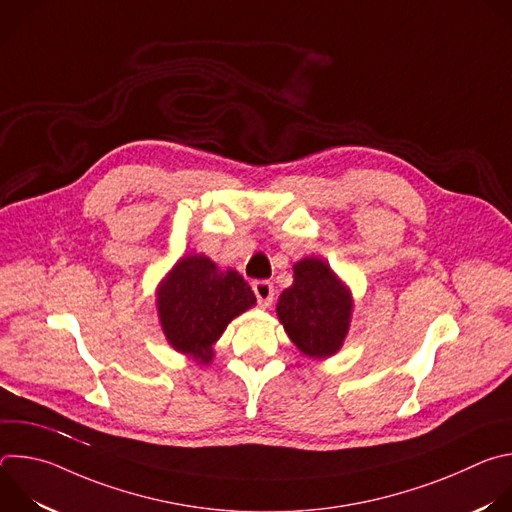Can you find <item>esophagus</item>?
<instances>
[{
  "instance_id": "obj_1",
  "label": "esophagus",
  "mask_w": 512,
  "mask_h": 512,
  "mask_svg": "<svg viewBox=\"0 0 512 512\" xmlns=\"http://www.w3.org/2000/svg\"><path fill=\"white\" fill-rule=\"evenodd\" d=\"M253 291L257 296V302L261 308H269L271 302H273V283L267 281V279H261V281H255L253 283Z\"/></svg>"
}]
</instances>
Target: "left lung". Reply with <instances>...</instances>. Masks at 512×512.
Masks as SVG:
<instances>
[{
	"mask_svg": "<svg viewBox=\"0 0 512 512\" xmlns=\"http://www.w3.org/2000/svg\"><path fill=\"white\" fill-rule=\"evenodd\" d=\"M352 291L320 257L294 263V283L281 291L277 318L302 354L314 360L334 356L350 330Z\"/></svg>",
	"mask_w": 512,
	"mask_h": 512,
	"instance_id": "1",
	"label": "left lung"
}]
</instances>
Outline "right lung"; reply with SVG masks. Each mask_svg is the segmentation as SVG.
I'll use <instances>...</instances> for the list:
<instances>
[{
	"instance_id": "obj_1",
	"label": "right lung",
	"mask_w": 512,
	"mask_h": 512,
	"mask_svg": "<svg viewBox=\"0 0 512 512\" xmlns=\"http://www.w3.org/2000/svg\"><path fill=\"white\" fill-rule=\"evenodd\" d=\"M255 302L239 271L221 269L204 253L180 257L156 287V312L168 344L198 364L212 362L216 340Z\"/></svg>"
}]
</instances>
